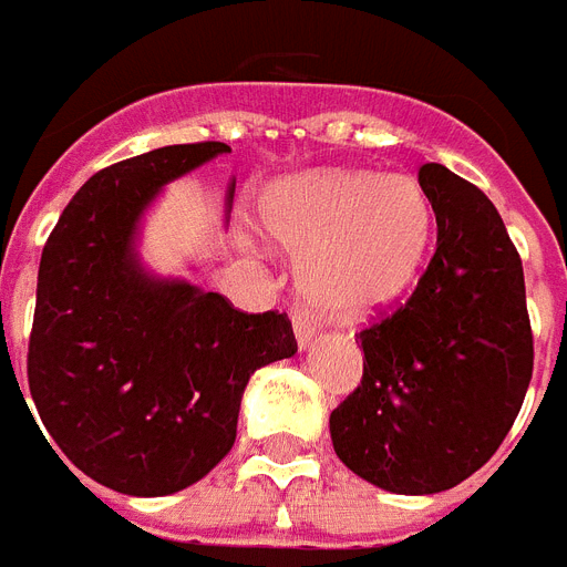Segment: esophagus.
Wrapping results in <instances>:
<instances>
[{
	"label": "esophagus",
	"instance_id": "1",
	"mask_svg": "<svg viewBox=\"0 0 567 567\" xmlns=\"http://www.w3.org/2000/svg\"><path fill=\"white\" fill-rule=\"evenodd\" d=\"M292 330H296V342L301 351H307V348L312 346V339H316V324L310 321V316H305V312H296L292 316Z\"/></svg>",
	"mask_w": 567,
	"mask_h": 567
}]
</instances>
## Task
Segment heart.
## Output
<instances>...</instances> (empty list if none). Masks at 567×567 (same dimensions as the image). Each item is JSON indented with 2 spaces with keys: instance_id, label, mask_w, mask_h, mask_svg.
<instances>
[{
  "instance_id": "heart-1",
  "label": "heart",
  "mask_w": 567,
  "mask_h": 567,
  "mask_svg": "<svg viewBox=\"0 0 567 567\" xmlns=\"http://www.w3.org/2000/svg\"><path fill=\"white\" fill-rule=\"evenodd\" d=\"M271 246L301 262L321 319L357 324L404 296L433 234L427 193L406 175L324 169L271 184L260 198Z\"/></svg>"
}]
</instances>
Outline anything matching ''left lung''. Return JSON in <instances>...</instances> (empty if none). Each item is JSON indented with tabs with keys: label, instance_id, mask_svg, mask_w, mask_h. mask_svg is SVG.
Segmentation results:
<instances>
[{
	"label": "left lung",
	"instance_id": "8db88e82",
	"mask_svg": "<svg viewBox=\"0 0 567 567\" xmlns=\"http://www.w3.org/2000/svg\"><path fill=\"white\" fill-rule=\"evenodd\" d=\"M436 251L412 298L362 330V383L330 412L333 451L392 495H436L492 460L529 378L524 269L477 187L424 163Z\"/></svg>",
	"mask_w": 567,
	"mask_h": 567
}]
</instances>
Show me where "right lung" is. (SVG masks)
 <instances>
[{"label":"right lung","mask_w":567,"mask_h":567,"mask_svg":"<svg viewBox=\"0 0 567 567\" xmlns=\"http://www.w3.org/2000/svg\"><path fill=\"white\" fill-rule=\"evenodd\" d=\"M228 152L163 146L96 172L40 257L31 401L47 442L122 495H175L216 468L237 439L248 378L298 351L287 316L234 310L219 292L157 275L140 251L166 184Z\"/></svg>","instance_id":"right-lung-1"}]
</instances>
